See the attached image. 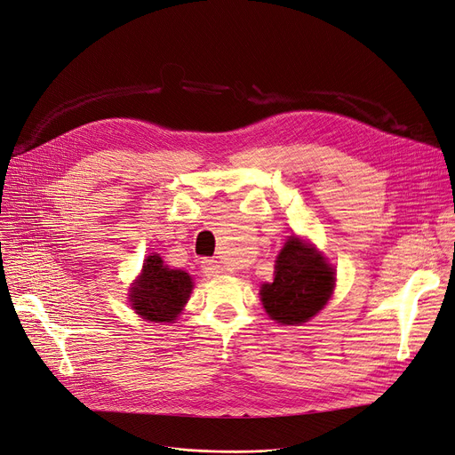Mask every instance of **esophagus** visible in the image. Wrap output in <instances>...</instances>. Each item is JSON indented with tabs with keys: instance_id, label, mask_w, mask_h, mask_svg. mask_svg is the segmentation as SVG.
I'll return each instance as SVG.
<instances>
[{
	"instance_id": "obj_1",
	"label": "esophagus",
	"mask_w": 455,
	"mask_h": 455,
	"mask_svg": "<svg viewBox=\"0 0 455 455\" xmlns=\"http://www.w3.org/2000/svg\"><path fill=\"white\" fill-rule=\"evenodd\" d=\"M201 270H203L206 275H218V274L223 272L221 265H220L216 259H209V258H204V259L201 261Z\"/></svg>"
}]
</instances>
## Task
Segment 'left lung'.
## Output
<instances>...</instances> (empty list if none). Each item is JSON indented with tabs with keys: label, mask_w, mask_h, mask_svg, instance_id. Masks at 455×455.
<instances>
[{
	"label": "left lung",
	"mask_w": 455,
	"mask_h": 455,
	"mask_svg": "<svg viewBox=\"0 0 455 455\" xmlns=\"http://www.w3.org/2000/svg\"><path fill=\"white\" fill-rule=\"evenodd\" d=\"M274 274V281L261 286V301L267 314L283 324L314 317L332 296L336 284L334 270L299 237L286 241Z\"/></svg>",
	"instance_id": "left-lung-1"
}]
</instances>
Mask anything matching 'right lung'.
Returning a JSON list of instances; mask_svg holds the SVG:
<instances>
[{
    "instance_id": "add662e5",
    "label": "right lung",
    "mask_w": 455,
    "mask_h": 455,
    "mask_svg": "<svg viewBox=\"0 0 455 455\" xmlns=\"http://www.w3.org/2000/svg\"><path fill=\"white\" fill-rule=\"evenodd\" d=\"M190 291L192 279L187 272L163 267L159 256H148L132 288L131 301L143 319L172 323L183 310Z\"/></svg>"
}]
</instances>
